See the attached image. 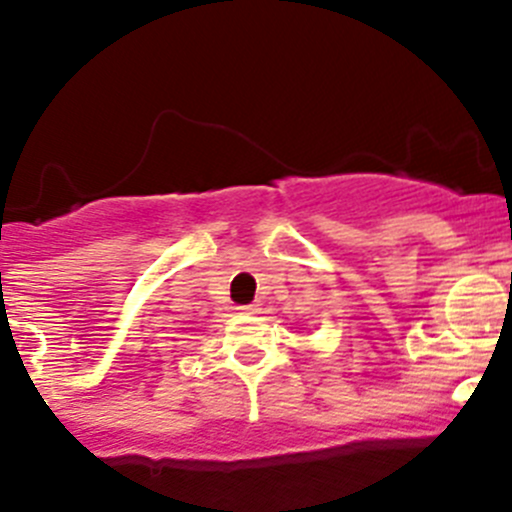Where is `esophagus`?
Returning <instances> with one entry per match:
<instances>
[{
	"mask_svg": "<svg viewBox=\"0 0 512 512\" xmlns=\"http://www.w3.org/2000/svg\"><path fill=\"white\" fill-rule=\"evenodd\" d=\"M240 309H242V312H245V314H260V312H262L260 304H245V307H240Z\"/></svg>",
	"mask_w": 512,
	"mask_h": 512,
	"instance_id": "obj_1",
	"label": "esophagus"
}]
</instances>
